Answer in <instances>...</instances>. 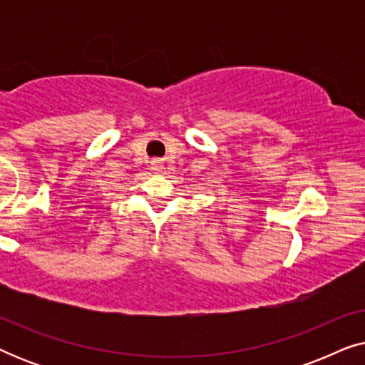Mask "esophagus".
<instances>
[{
    "mask_svg": "<svg viewBox=\"0 0 365 365\" xmlns=\"http://www.w3.org/2000/svg\"><path fill=\"white\" fill-rule=\"evenodd\" d=\"M151 169H153V171L159 173L163 169V163L159 161V159H153V161H151Z\"/></svg>",
    "mask_w": 365,
    "mask_h": 365,
    "instance_id": "1",
    "label": "esophagus"
}]
</instances>
